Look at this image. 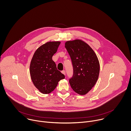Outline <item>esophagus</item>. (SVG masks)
Wrapping results in <instances>:
<instances>
[{
    "label": "esophagus",
    "mask_w": 131,
    "mask_h": 131,
    "mask_svg": "<svg viewBox=\"0 0 131 131\" xmlns=\"http://www.w3.org/2000/svg\"><path fill=\"white\" fill-rule=\"evenodd\" d=\"M62 73H63V74H64V75H65V74H66L65 70H62Z\"/></svg>",
    "instance_id": "obj_1"
}]
</instances>
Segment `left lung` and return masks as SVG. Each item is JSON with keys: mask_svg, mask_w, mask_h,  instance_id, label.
<instances>
[{"mask_svg": "<svg viewBox=\"0 0 131 131\" xmlns=\"http://www.w3.org/2000/svg\"><path fill=\"white\" fill-rule=\"evenodd\" d=\"M65 48L73 66V75L69 82L72 90L85 95L95 84L99 76L100 63L93 49L81 40L68 41Z\"/></svg>", "mask_w": 131, "mask_h": 131, "instance_id": "left-lung-1", "label": "left lung"}]
</instances>
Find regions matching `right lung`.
Listing matches in <instances>:
<instances>
[{
    "instance_id": "right-lung-1",
    "label": "right lung",
    "mask_w": 131,
    "mask_h": 131,
    "mask_svg": "<svg viewBox=\"0 0 131 131\" xmlns=\"http://www.w3.org/2000/svg\"><path fill=\"white\" fill-rule=\"evenodd\" d=\"M60 41L48 42L35 51L30 65L31 80L37 89L43 93L49 94L65 78L64 74L57 69L52 57L57 52Z\"/></svg>"
}]
</instances>
